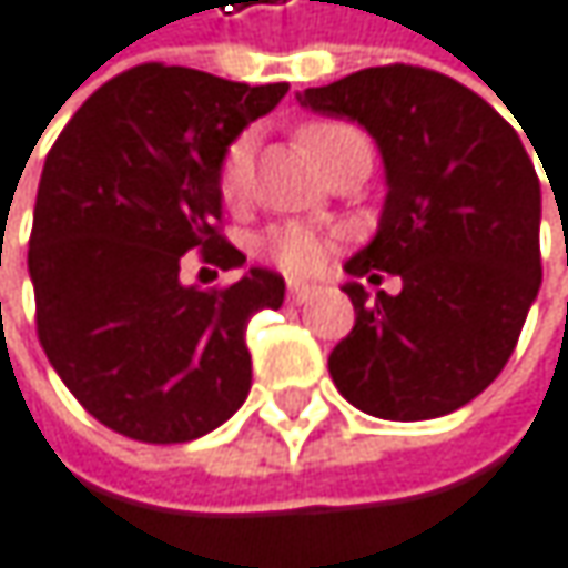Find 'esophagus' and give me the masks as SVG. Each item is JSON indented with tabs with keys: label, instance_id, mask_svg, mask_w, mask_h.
<instances>
[{
	"label": "esophagus",
	"instance_id": "esophagus-1",
	"mask_svg": "<svg viewBox=\"0 0 568 568\" xmlns=\"http://www.w3.org/2000/svg\"><path fill=\"white\" fill-rule=\"evenodd\" d=\"M313 293H316V286H310V282H300V278H290V286H286L290 303H306Z\"/></svg>",
	"mask_w": 568,
	"mask_h": 568
}]
</instances>
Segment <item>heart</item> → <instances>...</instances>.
I'll use <instances>...</instances> for the list:
<instances>
[{
    "instance_id": "1",
    "label": "heart",
    "mask_w": 568,
    "mask_h": 568,
    "mask_svg": "<svg viewBox=\"0 0 568 568\" xmlns=\"http://www.w3.org/2000/svg\"><path fill=\"white\" fill-rule=\"evenodd\" d=\"M346 134H356V128L343 124V120H310V124L300 128V144L313 154V161L320 164L329 148L336 141H343ZM248 171H252V141L239 138L225 148L222 161H219V194L225 205H239L248 191ZM333 245V235L320 225L310 222H282L275 229H268L258 242V252L265 262L278 265L282 272H293V275H306L316 272L326 258Z\"/></svg>"
}]
</instances>
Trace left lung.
Returning a JSON list of instances; mask_svg holds the SVG:
<instances>
[{"instance_id": "1", "label": "left lung", "mask_w": 568, "mask_h": 568, "mask_svg": "<svg viewBox=\"0 0 568 568\" xmlns=\"http://www.w3.org/2000/svg\"><path fill=\"white\" fill-rule=\"evenodd\" d=\"M363 124L387 168L374 242L346 262L356 323L329 353L336 390L384 420H427L475 400L508 363L542 286V194L515 128L465 83L407 63L300 93ZM400 274L371 304L356 277Z\"/></svg>"}]
</instances>
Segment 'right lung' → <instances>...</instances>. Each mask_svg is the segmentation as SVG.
I'll list each match as a JSON object with an SVG mask.
<instances>
[{"instance_id": "obj_1", "label": "right lung", "mask_w": 568, "mask_h": 568, "mask_svg": "<svg viewBox=\"0 0 568 568\" xmlns=\"http://www.w3.org/2000/svg\"><path fill=\"white\" fill-rule=\"evenodd\" d=\"M286 90L141 63L90 93L50 148L29 235L36 336L110 430L184 444L248 397L245 326L282 306L286 282L248 268L197 290L181 268L184 252L215 268L245 262L222 235L219 161Z\"/></svg>"}]
</instances>
